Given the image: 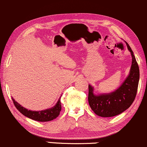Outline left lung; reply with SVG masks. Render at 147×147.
Listing matches in <instances>:
<instances>
[{"label":"left lung","mask_w":147,"mask_h":147,"mask_svg":"<svg viewBox=\"0 0 147 147\" xmlns=\"http://www.w3.org/2000/svg\"><path fill=\"white\" fill-rule=\"evenodd\" d=\"M126 43L131 53L132 65L130 74L121 87L110 94L96 96L93 94V87L89 85V104L94 113L100 117H110L122 113L131 106L136 98L140 79L139 66L133 51Z\"/></svg>","instance_id":"1"}]
</instances>
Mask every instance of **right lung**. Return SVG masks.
<instances>
[{
	"label": "right lung",
	"instance_id": "right-lung-1",
	"mask_svg": "<svg viewBox=\"0 0 147 147\" xmlns=\"http://www.w3.org/2000/svg\"><path fill=\"white\" fill-rule=\"evenodd\" d=\"M12 98L13 103L15 105L16 109L19 110L21 114H23L24 116L35 120V121H42V122L52 121L54 119L57 118L58 115H60L61 109H62L60 99L58 100L55 106L50 108V109L41 110V111H32V110L26 109L24 107L21 106L20 104H19L17 102L15 101L14 99H13V98Z\"/></svg>",
	"mask_w": 147,
	"mask_h": 147
}]
</instances>
